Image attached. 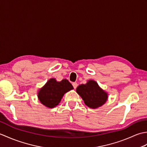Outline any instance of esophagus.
Instances as JSON below:
<instances>
[{"mask_svg":"<svg viewBox=\"0 0 147 147\" xmlns=\"http://www.w3.org/2000/svg\"><path fill=\"white\" fill-rule=\"evenodd\" d=\"M73 86L74 87V89H76L77 88L78 86V83L76 82H74V83H73Z\"/></svg>","mask_w":147,"mask_h":147,"instance_id":"1","label":"esophagus"}]
</instances>
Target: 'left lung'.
Here are the masks:
<instances>
[{
	"instance_id": "1",
	"label": "left lung",
	"mask_w": 147,
	"mask_h": 147,
	"mask_svg": "<svg viewBox=\"0 0 147 147\" xmlns=\"http://www.w3.org/2000/svg\"><path fill=\"white\" fill-rule=\"evenodd\" d=\"M76 92L85 102L92 109H97L107 102L108 93L101 88L97 82L90 80L86 84H82L76 88Z\"/></svg>"
}]
</instances>
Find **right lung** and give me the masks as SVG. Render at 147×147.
I'll list each match as a JSON object with an SVG mask.
<instances>
[{
    "label": "right lung",
    "instance_id": "right-lung-1",
    "mask_svg": "<svg viewBox=\"0 0 147 147\" xmlns=\"http://www.w3.org/2000/svg\"><path fill=\"white\" fill-rule=\"evenodd\" d=\"M73 89V85L66 79L57 82L55 78H51L38 90L37 96L42 104L52 109L59 105L65 93Z\"/></svg>",
    "mask_w": 147,
    "mask_h": 147
}]
</instances>
